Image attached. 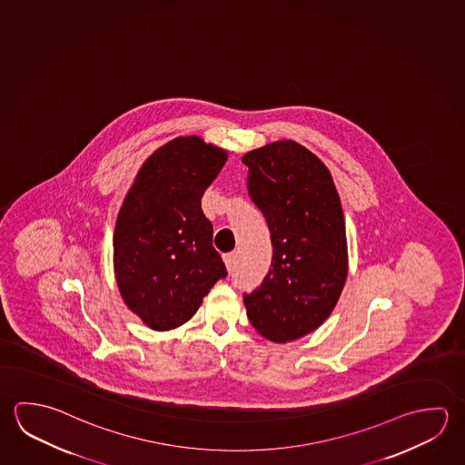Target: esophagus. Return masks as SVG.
I'll return each instance as SVG.
<instances>
[{
    "label": "esophagus",
    "mask_w": 465,
    "mask_h": 465,
    "mask_svg": "<svg viewBox=\"0 0 465 465\" xmlns=\"http://www.w3.org/2000/svg\"><path fill=\"white\" fill-rule=\"evenodd\" d=\"M223 261H225V266L229 269V272H233V269H235V252H227V254H223Z\"/></svg>",
    "instance_id": "34e87169"
}]
</instances>
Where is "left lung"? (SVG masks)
Instances as JSON below:
<instances>
[{"label":"left lung","instance_id":"obj_1","mask_svg":"<svg viewBox=\"0 0 465 465\" xmlns=\"http://www.w3.org/2000/svg\"><path fill=\"white\" fill-rule=\"evenodd\" d=\"M246 188L268 223L272 258L260 287L243 293L252 325L292 341L330 317L348 274L346 227L331 174L292 140L252 150Z\"/></svg>","mask_w":465,"mask_h":465}]
</instances>
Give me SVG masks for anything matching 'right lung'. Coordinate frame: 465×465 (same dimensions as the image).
Returning a JSON list of instances; mask_svg holds the SVG:
<instances>
[{
    "label": "right lung",
    "instance_id": "1",
    "mask_svg": "<svg viewBox=\"0 0 465 465\" xmlns=\"http://www.w3.org/2000/svg\"><path fill=\"white\" fill-rule=\"evenodd\" d=\"M227 153L199 137L166 143L140 168L114 230L115 281L125 305L150 328L186 323L227 277L201 199Z\"/></svg>",
    "mask_w": 465,
    "mask_h": 465
}]
</instances>
